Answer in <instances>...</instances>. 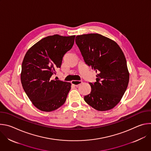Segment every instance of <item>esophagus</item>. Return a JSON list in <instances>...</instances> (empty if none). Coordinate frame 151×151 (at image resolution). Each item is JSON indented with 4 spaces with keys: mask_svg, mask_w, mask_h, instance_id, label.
<instances>
[{
    "mask_svg": "<svg viewBox=\"0 0 151 151\" xmlns=\"http://www.w3.org/2000/svg\"><path fill=\"white\" fill-rule=\"evenodd\" d=\"M71 83L72 85H75L76 87H78V86L82 83V81H72L71 82Z\"/></svg>",
    "mask_w": 151,
    "mask_h": 151,
    "instance_id": "obj_1",
    "label": "esophagus"
}]
</instances>
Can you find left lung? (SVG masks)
Segmentation results:
<instances>
[{
	"label": "left lung",
	"instance_id": "left-lung-1",
	"mask_svg": "<svg viewBox=\"0 0 151 151\" xmlns=\"http://www.w3.org/2000/svg\"><path fill=\"white\" fill-rule=\"evenodd\" d=\"M75 42L85 63L97 73L90 82L91 93L84 100L99 111L110 110L120 101L129 82L124 54L116 43L97 33L79 35Z\"/></svg>",
	"mask_w": 151,
	"mask_h": 151
}]
</instances>
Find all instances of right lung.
<instances>
[{"label":"right lung","mask_w":151,"mask_h":151,"mask_svg":"<svg viewBox=\"0 0 151 151\" xmlns=\"http://www.w3.org/2000/svg\"><path fill=\"white\" fill-rule=\"evenodd\" d=\"M75 36L58 35L43 38L26 52L21 66V81L33 104L42 111L57 109L66 101L71 83L52 79L63 57L74 44Z\"/></svg>","instance_id":"right-lung-1"}]
</instances>
